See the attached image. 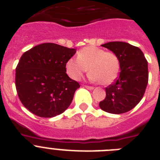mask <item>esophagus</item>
<instances>
[{
  "mask_svg": "<svg viewBox=\"0 0 160 160\" xmlns=\"http://www.w3.org/2000/svg\"><path fill=\"white\" fill-rule=\"evenodd\" d=\"M84 87H86V88L88 89V90H93V89H94V87H90V86H87V85H86V86H84Z\"/></svg>",
  "mask_w": 160,
  "mask_h": 160,
  "instance_id": "1",
  "label": "esophagus"
}]
</instances>
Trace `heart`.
<instances>
[{"mask_svg":"<svg viewBox=\"0 0 160 160\" xmlns=\"http://www.w3.org/2000/svg\"><path fill=\"white\" fill-rule=\"evenodd\" d=\"M66 70L73 80H79L88 70L90 80L107 86L114 82L119 75L120 62L115 53L90 46L79 50L77 58L69 59Z\"/></svg>","mask_w":160,"mask_h":160,"instance_id":"obj_1","label":"heart"}]
</instances>
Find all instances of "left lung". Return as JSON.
I'll use <instances>...</instances> for the list:
<instances>
[{"instance_id":"8db88e82","label":"left lung","mask_w":160,"mask_h":160,"mask_svg":"<svg viewBox=\"0 0 160 160\" xmlns=\"http://www.w3.org/2000/svg\"><path fill=\"white\" fill-rule=\"evenodd\" d=\"M102 46L118 56L119 77L106 87V98L99 102L102 111L122 114L132 110L142 98L148 82V61L139 48L127 42H111Z\"/></svg>"}]
</instances>
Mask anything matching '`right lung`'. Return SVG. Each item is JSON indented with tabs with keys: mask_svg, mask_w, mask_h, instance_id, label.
<instances>
[{
	"mask_svg": "<svg viewBox=\"0 0 160 160\" xmlns=\"http://www.w3.org/2000/svg\"><path fill=\"white\" fill-rule=\"evenodd\" d=\"M75 53V49L43 43L22 54L15 85L20 100L31 113L52 118L70 107L80 85L67 75L66 63Z\"/></svg>",
	"mask_w": 160,
	"mask_h": 160,
	"instance_id": "add662e5",
	"label": "right lung"
}]
</instances>
